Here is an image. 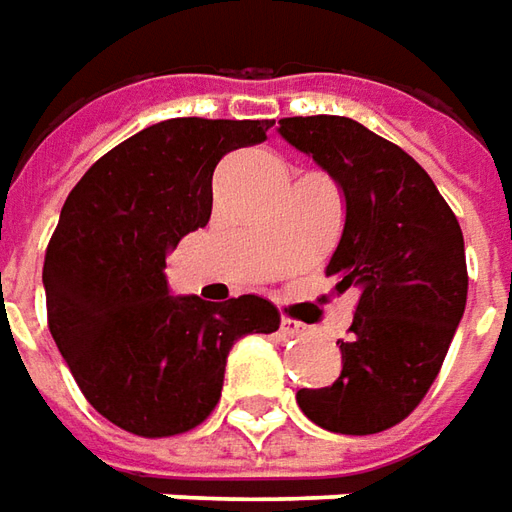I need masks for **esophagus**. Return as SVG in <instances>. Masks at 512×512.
Here are the masks:
<instances>
[{
  "label": "esophagus",
  "mask_w": 512,
  "mask_h": 512,
  "mask_svg": "<svg viewBox=\"0 0 512 512\" xmlns=\"http://www.w3.org/2000/svg\"><path fill=\"white\" fill-rule=\"evenodd\" d=\"M280 330H283L285 336H305L308 328L302 325L300 319H291V316H283V322H280Z\"/></svg>",
  "instance_id": "1"
}]
</instances>
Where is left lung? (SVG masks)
<instances>
[{
	"mask_svg": "<svg viewBox=\"0 0 512 512\" xmlns=\"http://www.w3.org/2000/svg\"><path fill=\"white\" fill-rule=\"evenodd\" d=\"M280 134L342 187L347 218L325 274L336 291L358 288L336 342L342 375L297 403L336 434L387 431L426 398L465 311L460 221L412 156L350 117H285Z\"/></svg>",
	"mask_w": 512,
	"mask_h": 512,
	"instance_id": "left-lung-1",
	"label": "left lung"
}]
</instances>
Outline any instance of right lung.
Wrapping results in <instances>:
<instances>
[{
	"mask_svg": "<svg viewBox=\"0 0 512 512\" xmlns=\"http://www.w3.org/2000/svg\"><path fill=\"white\" fill-rule=\"evenodd\" d=\"M271 120L176 117L100 156L66 198L44 255L47 325L83 398L137 437L204 423L232 344L274 333L257 294L170 297L165 255L207 227L215 165L266 139Z\"/></svg>",
	"mask_w": 512,
	"mask_h": 512,
	"instance_id": "add662e5",
	"label": "right lung"
}]
</instances>
